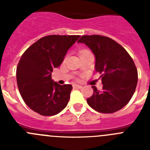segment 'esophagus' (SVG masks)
I'll list each match as a JSON object with an SVG mask.
<instances>
[{
    "mask_svg": "<svg viewBox=\"0 0 150 150\" xmlns=\"http://www.w3.org/2000/svg\"><path fill=\"white\" fill-rule=\"evenodd\" d=\"M73 87H74V88H81L83 86H82L81 85L74 84V85H73Z\"/></svg>",
    "mask_w": 150,
    "mask_h": 150,
    "instance_id": "esophagus-1",
    "label": "esophagus"
}]
</instances>
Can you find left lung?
Instances as JSON below:
<instances>
[{
  "label": "left lung",
  "mask_w": 150,
  "mask_h": 150,
  "mask_svg": "<svg viewBox=\"0 0 150 150\" xmlns=\"http://www.w3.org/2000/svg\"><path fill=\"white\" fill-rule=\"evenodd\" d=\"M78 43H85L95 56V71L100 74L103 90L92 86L88 105L102 113H112L128 104L137 83V70L122 46L101 35H84Z\"/></svg>",
  "instance_id": "1"
}]
</instances>
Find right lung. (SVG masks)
Returning a JSON list of instances; mask_svg holds the SVG:
<instances>
[{
    "mask_svg": "<svg viewBox=\"0 0 150 150\" xmlns=\"http://www.w3.org/2000/svg\"><path fill=\"white\" fill-rule=\"evenodd\" d=\"M79 37L46 36L29 46L21 57L16 68L18 90L25 103L40 115L54 116L67 105L72 86H61L51 75Z\"/></svg>",
    "mask_w": 150,
    "mask_h": 150,
    "instance_id": "add662e5",
    "label": "right lung"
}]
</instances>
